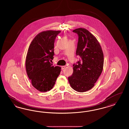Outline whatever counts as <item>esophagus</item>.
Listing matches in <instances>:
<instances>
[{"label":"esophagus","instance_id":"obj_1","mask_svg":"<svg viewBox=\"0 0 129 129\" xmlns=\"http://www.w3.org/2000/svg\"><path fill=\"white\" fill-rule=\"evenodd\" d=\"M65 68H66L65 66H61V69L63 70H64Z\"/></svg>","mask_w":129,"mask_h":129}]
</instances>
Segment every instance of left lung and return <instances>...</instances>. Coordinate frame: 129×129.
<instances>
[{"label": "left lung", "mask_w": 129, "mask_h": 129, "mask_svg": "<svg viewBox=\"0 0 129 129\" xmlns=\"http://www.w3.org/2000/svg\"><path fill=\"white\" fill-rule=\"evenodd\" d=\"M73 31L78 36L76 55L80 59L73 64L74 72L68 80L74 90L85 92L94 86L102 73L104 54L98 40L89 31L79 28Z\"/></svg>", "instance_id": "1"}]
</instances>
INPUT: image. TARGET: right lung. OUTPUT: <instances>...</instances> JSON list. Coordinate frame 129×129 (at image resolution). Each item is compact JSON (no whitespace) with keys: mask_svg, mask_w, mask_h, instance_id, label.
Masks as SVG:
<instances>
[{"mask_svg":"<svg viewBox=\"0 0 129 129\" xmlns=\"http://www.w3.org/2000/svg\"><path fill=\"white\" fill-rule=\"evenodd\" d=\"M60 31H43L38 34L29 45L25 60L27 74L32 86L41 92L51 90L61 67L53 66L54 43Z\"/></svg>","mask_w":129,"mask_h":129,"instance_id":"add662e5","label":"right lung"}]
</instances>
